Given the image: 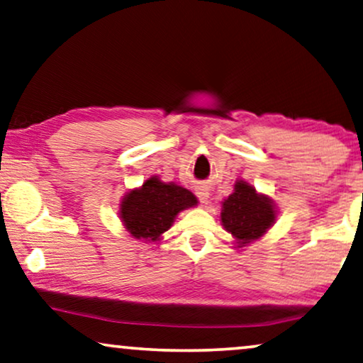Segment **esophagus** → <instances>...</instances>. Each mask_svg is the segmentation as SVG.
<instances>
[{
	"mask_svg": "<svg viewBox=\"0 0 363 363\" xmlns=\"http://www.w3.org/2000/svg\"><path fill=\"white\" fill-rule=\"evenodd\" d=\"M196 194H197V197H199V200H200V202H202V203L207 202L208 196H210L207 186H197V187H196Z\"/></svg>",
	"mask_w": 363,
	"mask_h": 363,
	"instance_id": "obj_1",
	"label": "esophagus"
}]
</instances>
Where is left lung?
Returning a JSON list of instances; mask_svg holds the SVG:
<instances>
[{
	"label": "left lung",
	"mask_w": 363,
	"mask_h": 363,
	"mask_svg": "<svg viewBox=\"0 0 363 363\" xmlns=\"http://www.w3.org/2000/svg\"><path fill=\"white\" fill-rule=\"evenodd\" d=\"M221 225L242 247L259 240L275 223V207L267 196L257 194L246 181L235 184L233 194L221 202Z\"/></svg>",
	"instance_id": "8db88e82"
}]
</instances>
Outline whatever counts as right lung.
Returning <instances> with one entry per match:
<instances>
[{
  "mask_svg": "<svg viewBox=\"0 0 363 363\" xmlns=\"http://www.w3.org/2000/svg\"><path fill=\"white\" fill-rule=\"evenodd\" d=\"M194 205H197V197L191 191L153 176L142 187L127 192L118 215L135 240L155 242L171 228L177 213Z\"/></svg>",
  "mask_w": 363,
  "mask_h": 363,
  "instance_id": "1",
  "label": "right lung"
}]
</instances>
